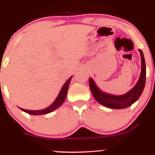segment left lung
<instances>
[{
    "label": "left lung",
    "instance_id": "obj_1",
    "mask_svg": "<svg viewBox=\"0 0 155 155\" xmlns=\"http://www.w3.org/2000/svg\"><path fill=\"white\" fill-rule=\"evenodd\" d=\"M141 59V72L137 84L127 93L121 95H114L102 92L95 85L92 78L89 79V87L93 97L101 105L114 109H121L129 107L136 102L141 96L146 80V66L143 52L139 50Z\"/></svg>",
    "mask_w": 155,
    "mask_h": 155
}]
</instances>
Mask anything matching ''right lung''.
Listing matches in <instances>:
<instances>
[{
  "label": "right lung",
  "instance_id": "obj_1",
  "mask_svg": "<svg viewBox=\"0 0 155 155\" xmlns=\"http://www.w3.org/2000/svg\"><path fill=\"white\" fill-rule=\"evenodd\" d=\"M73 76H71L69 79L66 82L63 86L62 87L61 90H60V93L58 95L57 98L56 99V100L54 101L53 104L51 105H50L47 108H44V109H42V110H27V109H24V108H20L22 111L27 112V113L30 114V115H45V114L50 113V112H53V111L56 110V108H58L60 105L63 104V102H64L65 99L66 97V94H67L68 89H69V83H70L71 79H72Z\"/></svg>",
  "mask_w": 155,
  "mask_h": 155
}]
</instances>
